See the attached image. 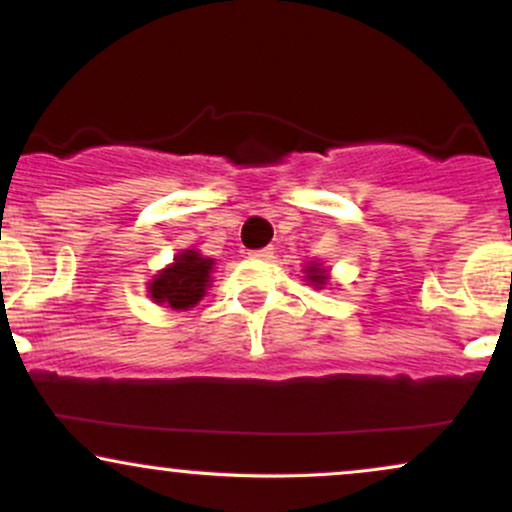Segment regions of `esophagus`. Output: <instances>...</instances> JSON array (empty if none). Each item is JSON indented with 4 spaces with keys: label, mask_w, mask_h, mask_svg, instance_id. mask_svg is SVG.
<instances>
[{
    "label": "esophagus",
    "mask_w": 512,
    "mask_h": 512,
    "mask_svg": "<svg viewBox=\"0 0 512 512\" xmlns=\"http://www.w3.org/2000/svg\"><path fill=\"white\" fill-rule=\"evenodd\" d=\"M252 257H255V260H272L274 257V250L272 248H262V250H252L250 252Z\"/></svg>",
    "instance_id": "1"
}]
</instances>
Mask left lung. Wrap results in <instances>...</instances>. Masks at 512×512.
Returning a JSON list of instances; mask_svg holds the SVG:
<instances>
[{"mask_svg":"<svg viewBox=\"0 0 512 512\" xmlns=\"http://www.w3.org/2000/svg\"><path fill=\"white\" fill-rule=\"evenodd\" d=\"M303 279L310 283V286H315V288H324L326 283H329V269L324 267L322 262H307L305 264V269H303Z\"/></svg>","mask_w":512,"mask_h":512,"instance_id":"obj_1","label":"left lung"}]
</instances>
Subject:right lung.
Here are the masks:
<instances>
[{"label":"right lung","mask_w":512,"mask_h":512,"mask_svg":"<svg viewBox=\"0 0 512 512\" xmlns=\"http://www.w3.org/2000/svg\"><path fill=\"white\" fill-rule=\"evenodd\" d=\"M217 260L205 257L200 250H181L174 262L147 281V295L152 303L169 307V310H190L205 298L212 286V272Z\"/></svg>","instance_id":"obj_1"}]
</instances>
